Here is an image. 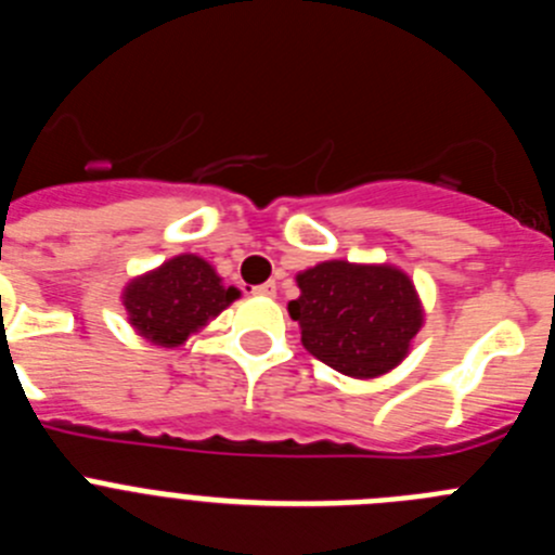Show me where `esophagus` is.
<instances>
[{
  "label": "esophagus",
  "instance_id": "obj_1",
  "mask_svg": "<svg viewBox=\"0 0 555 555\" xmlns=\"http://www.w3.org/2000/svg\"><path fill=\"white\" fill-rule=\"evenodd\" d=\"M253 292L258 294V297H274V294H278V286H274V281H269V283H261V286H255Z\"/></svg>",
  "mask_w": 555,
  "mask_h": 555
}]
</instances>
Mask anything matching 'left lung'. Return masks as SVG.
I'll list each match as a JSON object with an SVG mask.
<instances>
[{
    "instance_id": "obj_1",
    "label": "left lung",
    "mask_w": 555,
    "mask_h": 555,
    "mask_svg": "<svg viewBox=\"0 0 555 555\" xmlns=\"http://www.w3.org/2000/svg\"><path fill=\"white\" fill-rule=\"evenodd\" d=\"M288 313L302 345L322 364L350 377H375L403 361L423 325L414 283L400 269L325 261L297 278Z\"/></svg>"
}]
</instances>
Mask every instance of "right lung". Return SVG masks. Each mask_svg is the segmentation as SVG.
<instances>
[{
	"label": "right lung",
	"instance_id": "add662e5",
	"mask_svg": "<svg viewBox=\"0 0 555 555\" xmlns=\"http://www.w3.org/2000/svg\"><path fill=\"white\" fill-rule=\"evenodd\" d=\"M238 297L197 255H178L152 274L130 283L125 308L132 327L160 347L183 345L191 333Z\"/></svg>",
	"mask_w": 555,
	"mask_h": 555
}]
</instances>
